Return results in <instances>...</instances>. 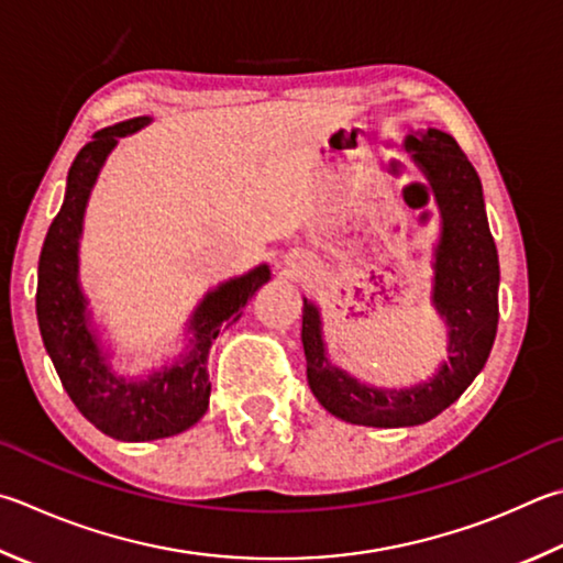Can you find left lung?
<instances>
[{
  "mask_svg": "<svg viewBox=\"0 0 563 563\" xmlns=\"http://www.w3.org/2000/svg\"><path fill=\"white\" fill-rule=\"evenodd\" d=\"M406 147L413 150V159L431 179L443 211L433 302L451 327L448 364L423 386L401 391L362 386L330 366L322 350L320 312L308 300L302 308V346L317 401L342 421L374 428L426 423L457 401L487 362L499 317V261L475 167L457 142L435 128L408 135Z\"/></svg>",
  "mask_w": 563,
  "mask_h": 563,
  "instance_id": "left-lung-1",
  "label": "left lung"
}]
</instances>
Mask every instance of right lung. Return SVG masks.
Here are the masks:
<instances>
[{
  "instance_id": "obj_1",
  "label": "right lung",
  "mask_w": 563,
  "mask_h": 563,
  "mask_svg": "<svg viewBox=\"0 0 563 563\" xmlns=\"http://www.w3.org/2000/svg\"><path fill=\"white\" fill-rule=\"evenodd\" d=\"M150 118H132L110 125L93 135L78 152L68 169V189L64 207L51 221L38 258L36 317L41 340L64 384L66 394L98 431L118 441H157L187 431L207 413L211 384L207 376V356L221 327L236 320L241 308L263 283H268V265L223 283L209 292L191 320L194 352L184 364L147 382H125L112 374L96 336L88 330L86 298L78 288V236L90 187L98 177L108 152L118 137L145 128Z\"/></svg>"
}]
</instances>
